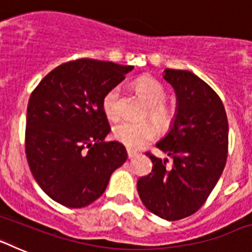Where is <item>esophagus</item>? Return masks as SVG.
<instances>
[{
    "label": "esophagus",
    "instance_id": "1",
    "mask_svg": "<svg viewBox=\"0 0 252 252\" xmlns=\"http://www.w3.org/2000/svg\"><path fill=\"white\" fill-rule=\"evenodd\" d=\"M127 158L128 159H132V158H135L137 155V153L136 151H133V150H131V149H127Z\"/></svg>",
    "mask_w": 252,
    "mask_h": 252
}]
</instances>
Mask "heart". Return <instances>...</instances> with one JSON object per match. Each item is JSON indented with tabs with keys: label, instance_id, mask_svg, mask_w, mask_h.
Masks as SVG:
<instances>
[{
	"label": "heart",
	"instance_id": "heart-1",
	"mask_svg": "<svg viewBox=\"0 0 252 252\" xmlns=\"http://www.w3.org/2000/svg\"><path fill=\"white\" fill-rule=\"evenodd\" d=\"M135 87L140 95L149 104L146 116L154 122L150 120L140 122L122 121L113 126V137L128 149H140L145 146L148 142L157 137L158 130L155 124L161 130H168L175 119V108L165 102L166 92L157 79L149 77L140 78ZM119 99V86L110 88L102 97V110L108 120L115 121L120 117Z\"/></svg>",
	"mask_w": 252,
	"mask_h": 252
}]
</instances>
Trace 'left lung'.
I'll use <instances>...</instances> for the list:
<instances>
[{
  "mask_svg": "<svg viewBox=\"0 0 252 252\" xmlns=\"http://www.w3.org/2000/svg\"><path fill=\"white\" fill-rule=\"evenodd\" d=\"M164 79L177 93V116L170 132L157 144L169 158L146 153L153 170L137 182L142 203L154 215L177 221L207 201L221 177L228 151V122L217 93L188 70L165 69Z\"/></svg>",
  "mask_w": 252,
  "mask_h": 252,
  "instance_id": "8db88e82",
  "label": "left lung"
}]
</instances>
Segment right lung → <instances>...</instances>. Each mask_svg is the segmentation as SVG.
Masks as SVG:
<instances>
[{
	"label": "right lung",
	"mask_w": 252,
	"mask_h": 252,
	"mask_svg": "<svg viewBox=\"0 0 252 252\" xmlns=\"http://www.w3.org/2000/svg\"><path fill=\"white\" fill-rule=\"evenodd\" d=\"M132 68L88 58L72 60L53 69L32 91L26 159L53 201L69 208L93 203L126 161L122 144L104 141L111 128L101 101Z\"/></svg>",
	"instance_id": "right-lung-1"
}]
</instances>
